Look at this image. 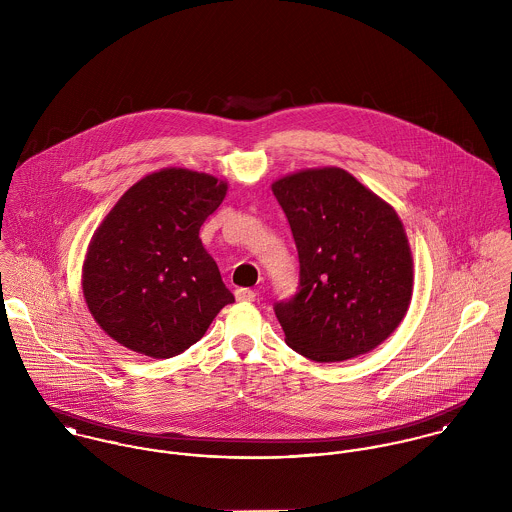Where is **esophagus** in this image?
<instances>
[{"mask_svg":"<svg viewBox=\"0 0 512 512\" xmlns=\"http://www.w3.org/2000/svg\"><path fill=\"white\" fill-rule=\"evenodd\" d=\"M234 295H236L238 301H254L256 299V293H254V290H250V288H238Z\"/></svg>","mask_w":512,"mask_h":512,"instance_id":"obj_1","label":"esophagus"}]
</instances>
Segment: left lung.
Instances as JSON below:
<instances>
[{"label":"left lung","mask_w":512,"mask_h":512,"mask_svg":"<svg viewBox=\"0 0 512 512\" xmlns=\"http://www.w3.org/2000/svg\"><path fill=\"white\" fill-rule=\"evenodd\" d=\"M292 228L299 288L274 311L286 343L315 363L378 347L404 319L414 284L410 244L396 211L339 167L274 181Z\"/></svg>","instance_id":"1"}]
</instances>
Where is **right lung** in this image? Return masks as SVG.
<instances>
[{
  "instance_id": "add662e5",
  "label": "right lung",
  "mask_w": 512,
  "mask_h": 512,
  "mask_svg": "<svg viewBox=\"0 0 512 512\" xmlns=\"http://www.w3.org/2000/svg\"><path fill=\"white\" fill-rule=\"evenodd\" d=\"M226 189L209 173L167 167L132 185L102 220L88 244L82 293L116 343L171 359L234 301L199 238Z\"/></svg>"
}]
</instances>
